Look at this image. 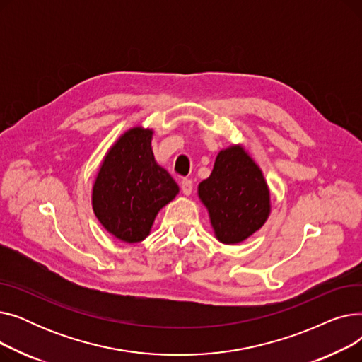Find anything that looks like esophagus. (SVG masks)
Here are the masks:
<instances>
[{"instance_id":"34e87169","label":"esophagus","mask_w":362,"mask_h":362,"mask_svg":"<svg viewBox=\"0 0 362 362\" xmlns=\"http://www.w3.org/2000/svg\"><path fill=\"white\" fill-rule=\"evenodd\" d=\"M180 187H182V192H183V195L189 197V195L192 194L194 183H192V180H191V179H183V180L180 182Z\"/></svg>"}]
</instances>
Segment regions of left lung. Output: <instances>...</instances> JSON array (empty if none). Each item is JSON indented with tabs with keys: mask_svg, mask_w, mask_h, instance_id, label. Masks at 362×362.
I'll return each instance as SVG.
<instances>
[{
	"mask_svg": "<svg viewBox=\"0 0 362 362\" xmlns=\"http://www.w3.org/2000/svg\"><path fill=\"white\" fill-rule=\"evenodd\" d=\"M217 240L236 245L258 232L267 221L270 189L259 165L242 145L221 149L208 179L198 185Z\"/></svg>",
	"mask_w": 362,
	"mask_h": 362,
	"instance_id": "8db88e82",
	"label": "left lung"
}]
</instances>
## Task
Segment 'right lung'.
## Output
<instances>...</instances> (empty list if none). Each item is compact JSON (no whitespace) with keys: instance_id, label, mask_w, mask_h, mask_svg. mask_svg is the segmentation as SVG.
I'll list each match as a JSON object with an SVG mask.
<instances>
[{"instance_id":"right-lung-1","label":"right lung","mask_w":362,"mask_h":362,"mask_svg":"<svg viewBox=\"0 0 362 362\" xmlns=\"http://www.w3.org/2000/svg\"><path fill=\"white\" fill-rule=\"evenodd\" d=\"M154 130L135 126L114 142L92 186V210L104 229L124 243L142 242L179 186L157 164Z\"/></svg>"}]
</instances>
